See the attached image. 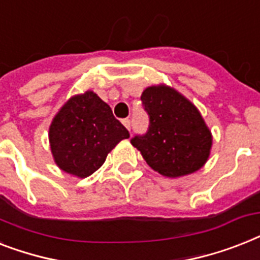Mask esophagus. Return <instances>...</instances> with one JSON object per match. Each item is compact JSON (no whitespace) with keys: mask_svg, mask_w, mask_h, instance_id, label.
Listing matches in <instances>:
<instances>
[{"mask_svg":"<svg viewBox=\"0 0 260 260\" xmlns=\"http://www.w3.org/2000/svg\"><path fill=\"white\" fill-rule=\"evenodd\" d=\"M121 123H123V125L125 126L126 129H128V131L131 129V121H129V119H124L123 121H121Z\"/></svg>","mask_w":260,"mask_h":260,"instance_id":"1","label":"esophagus"}]
</instances>
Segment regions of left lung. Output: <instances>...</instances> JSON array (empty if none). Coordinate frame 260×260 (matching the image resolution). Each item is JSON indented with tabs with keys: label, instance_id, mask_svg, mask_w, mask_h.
Segmentation results:
<instances>
[{
	"label": "left lung",
	"instance_id": "1",
	"mask_svg": "<svg viewBox=\"0 0 260 260\" xmlns=\"http://www.w3.org/2000/svg\"><path fill=\"white\" fill-rule=\"evenodd\" d=\"M141 101L149 115V129L131 143L147 164L172 179L199 171L212 148V134L199 109L166 84L145 88Z\"/></svg>",
	"mask_w": 260,
	"mask_h": 260
}]
</instances>
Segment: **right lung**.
Segmentation results:
<instances>
[{
	"label": "right lung",
	"instance_id": "obj_1",
	"mask_svg": "<svg viewBox=\"0 0 260 260\" xmlns=\"http://www.w3.org/2000/svg\"><path fill=\"white\" fill-rule=\"evenodd\" d=\"M129 134L93 90L72 96L49 126L50 152L61 171L88 178Z\"/></svg>",
	"mask_w": 260,
	"mask_h": 260
}]
</instances>
